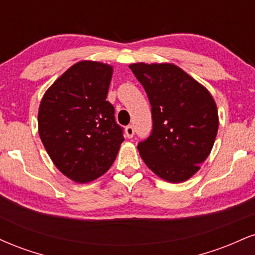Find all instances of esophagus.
Instances as JSON below:
<instances>
[{
	"label": "esophagus",
	"instance_id": "esophagus-1",
	"mask_svg": "<svg viewBox=\"0 0 255 255\" xmlns=\"http://www.w3.org/2000/svg\"><path fill=\"white\" fill-rule=\"evenodd\" d=\"M125 131H126V135H127V137H133V135H134L133 126H127V127H126Z\"/></svg>",
	"mask_w": 255,
	"mask_h": 255
}]
</instances>
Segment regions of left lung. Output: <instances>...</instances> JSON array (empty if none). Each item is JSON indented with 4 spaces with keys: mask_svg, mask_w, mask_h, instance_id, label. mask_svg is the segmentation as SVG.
<instances>
[{
    "mask_svg": "<svg viewBox=\"0 0 255 255\" xmlns=\"http://www.w3.org/2000/svg\"><path fill=\"white\" fill-rule=\"evenodd\" d=\"M129 68L151 104L152 131L137 144L145 164L168 182L188 180L209 157L218 131V111L203 85L171 63Z\"/></svg>",
    "mask_w": 255,
    "mask_h": 255,
    "instance_id": "8db88e82",
    "label": "left lung"
}]
</instances>
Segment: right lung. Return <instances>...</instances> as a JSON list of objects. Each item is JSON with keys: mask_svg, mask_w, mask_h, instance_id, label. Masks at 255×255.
<instances>
[{"mask_svg": "<svg viewBox=\"0 0 255 255\" xmlns=\"http://www.w3.org/2000/svg\"><path fill=\"white\" fill-rule=\"evenodd\" d=\"M113 67L95 61L73 64L40 102L38 131L56 168L78 183L105 174L124 137L107 101Z\"/></svg>", "mask_w": 255, "mask_h": 255, "instance_id": "obj_1", "label": "right lung"}]
</instances>
